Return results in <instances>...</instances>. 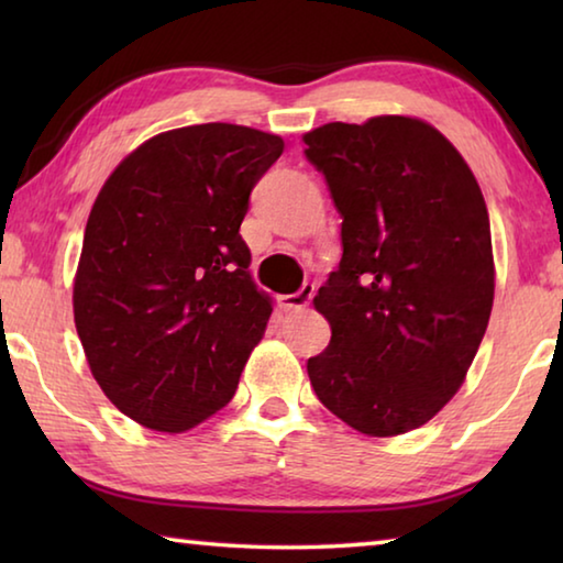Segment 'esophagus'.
I'll return each instance as SVG.
<instances>
[{
  "label": "esophagus",
  "instance_id": "1",
  "mask_svg": "<svg viewBox=\"0 0 563 563\" xmlns=\"http://www.w3.org/2000/svg\"><path fill=\"white\" fill-rule=\"evenodd\" d=\"M312 295H316V285L305 283L298 292H290V295H283L280 298V308L285 310H302L305 305L312 300Z\"/></svg>",
  "mask_w": 563,
  "mask_h": 563
}]
</instances>
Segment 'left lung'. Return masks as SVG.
<instances>
[{"label":"left lung","instance_id":"8db88e82","mask_svg":"<svg viewBox=\"0 0 563 563\" xmlns=\"http://www.w3.org/2000/svg\"><path fill=\"white\" fill-rule=\"evenodd\" d=\"M342 218V261L316 295L330 345L308 360L322 405L395 437L450 402L487 332L492 231L470 166L430 123L377 117L305 133Z\"/></svg>","mask_w":563,"mask_h":563}]
</instances>
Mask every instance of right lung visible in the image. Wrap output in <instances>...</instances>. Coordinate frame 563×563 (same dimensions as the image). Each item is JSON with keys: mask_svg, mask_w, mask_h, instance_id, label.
Masks as SVG:
<instances>
[{"mask_svg": "<svg viewBox=\"0 0 563 563\" xmlns=\"http://www.w3.org/2000/svg\"><path fill=\"white\" fill-rule=\"evenodd\" d=\"M283 139L198 123L148 139L103 184L84 233L74 322L113 405L186 432L231 402L271 298L241 238L251 190Z\"/></svg>", "mask_w": 563, "mask_h": 563, "instance_id": "1", "label": "right lung"}]
</instances>
